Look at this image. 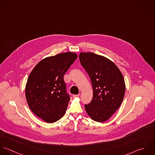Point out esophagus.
<instances>
[{"label":"esophagus","mask_w":155,"mask_h":155,"mask_svg":"<svg viewBox=\"0 0 155 155\" xmlns=\"http://www.w3.org/2000/svg\"><path fill=\"white\" fill-rule=\"evenodd\" d=\"M80 96V94H74L73 95V97H78Z\"/></svg>","instance_id":"obj_1"}]
</instances>
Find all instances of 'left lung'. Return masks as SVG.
Here are the masks:
<instances>
[{
	"label": "left lung",
	"mask_w": 155,
	"mask_h": 155,
	"mask_svg": "<svg viewBox=\"0 0 155 155\" xmlns=\"http://www.w3.org/2000/svg\"><path fill=\"white\" fill-rule=\"evenodd\" d=\"M79 59L93 87V98L90 104L85 105L86 111L93 120L104 122L123 101L126 88L123 75L113 62L104 56L81 52Z\"/></svg>",
	"instance_id": "left-lung-1"
}]
</instances>
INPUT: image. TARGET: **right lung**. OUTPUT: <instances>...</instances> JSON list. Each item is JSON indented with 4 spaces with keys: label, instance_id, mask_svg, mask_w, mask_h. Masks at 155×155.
<instances>
[{
    "label": "right lung",
    "instance_id": "add662e5",
    "mask_svg": "<svg viewBox=\"0 0 155 155\" xmlns=\"http://www.w3.org/2000/svg\"><path fill=\"white\" fill-rule=\"evenodd\" d=\"M77 54L66 52L46 58L31 71L25 94L31 111L47 123L61 119L70 100L63 76L77 58Z\"/></svg>",
    "mask_w": 155,
    "mask_h": 155
}]
</instances>
